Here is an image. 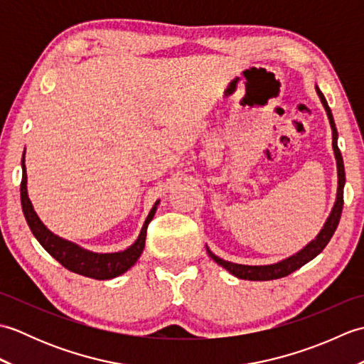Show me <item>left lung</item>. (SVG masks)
Instances as JSON below:
<instances>
[{
  "instance_id": "8db88e82",
  "label": "left lung",
  "mask_w": 364,
  "mask_h": 364,
  "mask_svg": "<svg viewBox=\"0 0 364 364\" xmlns=\"http://www.w3.org/2000/svg\"><path fill=\"white\" fill-rule=\"evenodd\" d=\"M318 90V95L321 98V102L326 107L328 120H330V127H331V133H333V150H335V158H336V166H338V196H336V202L333 210H331L328 219L326 222V225L321 230V233L316 236V239L308 244L306 247H304L299 253L292 255V257L286 258L277 264H269V266H244V264H236V262H230L222 259L219 257H215L214 253H210V257L220 264L222 267H225L230 274H233L237 278H242V280H253V282H266V280H275V278H283L286 275L292 274L294 270L300 269L304 264H306L308 261H311L313 258L318 257V255L326 249V245L328 244V241L333 236V233L336 231V227L339 223V219H341V213H343V205H344V183H346V172H344V162H343V156L341 151L338 149V131L335 127V120L333 115H331V111L328 107V103L326 97L322 95V92L319 90V87H316Z\"/></svg>"
}]
</instances>
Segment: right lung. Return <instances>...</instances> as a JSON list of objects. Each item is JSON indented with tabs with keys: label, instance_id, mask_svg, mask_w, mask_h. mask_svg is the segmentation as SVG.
Instances as JSON below:
<instances>
[{
	"label": "right lung",
	"instance_id": "1",
	"mask_svg": "<svg viewBox=\"0 0 364 364\" xmlns=\"http://www.w3.org/2000/svg\"><path fill=\"white\" fill-rule=\"evenodd\" d=\"M21 167H23V176H21V184H20V197H21V208L23 214H25V219L28 225L33 231V235L43 249L48 252L51 257L59 261L65 269L70 270V272L80 274L89 278H95V280H109V278L119 277L123 272L134 266V262L141 257L145 247V237H146V228H149V223L151 222L154 213H156L158 203H154L151 211L149 213L145 219L144 227L141 230V235H139L137 241L128 247L127 250L117 252V253H94L89 250H84L73 242H68L65 239L53 235L51 231L46 228L41 219L37 218L33 205H31V200L28 197L26 191V167H25V156L21 159Z\"/></svg>",
	"mask_w": 364,
	"mask_h": 364
}]
</instances>
